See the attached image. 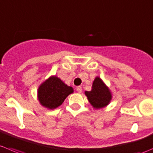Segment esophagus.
Listing matches in <instances>:
<instances>
[{"instance_id": "obj_1", "label": "esophagus", "mask_w": 153, "mask_h": 153, "mask_svg": "<svg viewBox=\"0 0 153 153\" xmlns=\"http://www.w3.org/2000/svg\"><path fill=\"white\" fill-rule=\"evenodd\" d=\"M76 91H77V92H79V93H81L82 92V87L81 86H77L76 87Z\"/></svg>"}]
</instances>
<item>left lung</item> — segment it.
I'll return each instance as SVG.
<instances>
[{
  "label": "left lung",
  "instance_id": "8db88e82",
  "mask_svg": "<svg viewBox=\"0 0 153 153\" xmlns=\"http://www.w3.org/2000/svg\"><path fill=\"white\" fill-rule=\"evenodd\" d=\"M85 94L94 108H101L106 106L111 100L109 89L98 76L93 82L91 91H85Z\"/></svg>",
  "mask_w": 153,
  "mask_h": 153
}]
</instances>
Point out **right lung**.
Returning <instances> with one entry per match:
<instances>
[{
    "instance_id": "obj_1",
    "label": "right lung",
    "mask_w": 153,
    "mask_h": 153,
    "mask_svg": "<svg viewBox=\"0 0 153 153\" xmlns=\"http://www.w3.org/2000/svg\"><path fill=\"white\" fill-rule=\"evenodd\" d=\"M73 92V88L68 86L55 76L50 77L39 86L38 97L43 106L53 109L62 105L65 98Z\"/></svg>"
}]
</instances>
